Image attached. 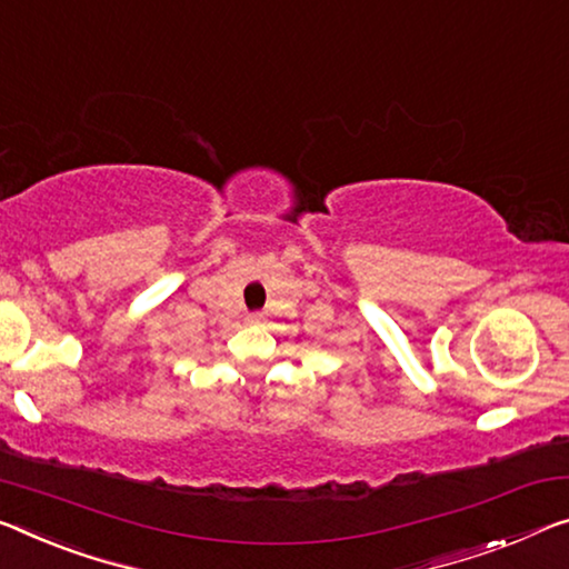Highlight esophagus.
<instances>
[{
    "label": "esophagus",
    "instance_id": "obj_1",
    "mask_svg": "<svg viewBox=\"0 0 569 569\" xmlns=\"http://www.w3.org/2000/svg\"><path fill=\"white\" fill-rule=\"evenodd\" d=\"M249 322H264V312H249Z\"/></svg>",
    "mask_w": 569,
    "mask_h": 569
}]
</instances>
